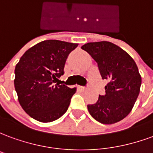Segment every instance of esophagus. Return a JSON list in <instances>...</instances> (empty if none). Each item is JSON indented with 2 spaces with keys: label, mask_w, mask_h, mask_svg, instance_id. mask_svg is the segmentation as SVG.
<instances>
[{
  "label": "esophagus",
  "mask_w": 153,
  "mask_h": 153,
  "mask_svg": "<svg viewBox=\"0 0 153 153\" xmlns=\"http://www.w3.org/2000/svg\"><path fill=\"white\" fill-rule=\"evenodd\" d=\"M79 89H80L81 91H85L86 90V88H84V87H82V86H79Z\"/></svg>",
  "instance_id": "obj_1"
}]
</instances>
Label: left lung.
Masks as SVG:
<instances>
[{"mask_svg": "<svg viewBox=\"0 0 153 153\" xmlns=\"http://www.w3.org/2000/svg\"><path fill=\"white\" fill-rule=\"evenodd\" d=\"M95 60L102 79L108 80L106 94L88 105L90 115L105 125L120 121L131 111L140 92L142 78L134 59L115 44L102 41L81 47Z\"/></svg>", "mask_w": 153, "mask_h": 153, "instance_id": "1", "label": "left lung"}]
</instances>
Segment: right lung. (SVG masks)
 <instances>
[{
  "label": "right lung",
  "instance_id": "obj_1",
  "mask_svg": "<svg viewBox=\"0 0 153 153\" xmlns=\"http://www.w3.org/2000/svg\"><path fill=\"white\" fill-rule=\"evenodd\" d=\"M78 45L42 41L26 51L16 65L14 83L19 102L32 118L47 123L66 112L76 88L54 83L64 74L67 57Z\"/></svg>",
  "mask_w": 153,
  "mask_h": 153
}]
</instances>
